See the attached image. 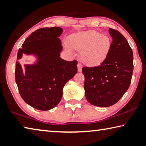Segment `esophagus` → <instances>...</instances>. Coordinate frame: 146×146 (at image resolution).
Wrapping results in <instances>:
<instances>
[{"mask_svg": "<svg viewBox=\"0 0 146 146\" xmlns=\"http://www.w3.org/2000/svg\"><path fill=\"white\" fill-rule=\"evenodd\" d=\"M78 72H81L82 71V65L81 64H78Z\"/></svg>", "mask_w": 146, "mask_h": 146, "instance_id": "1", "label": "esophagus"}]
</instances>
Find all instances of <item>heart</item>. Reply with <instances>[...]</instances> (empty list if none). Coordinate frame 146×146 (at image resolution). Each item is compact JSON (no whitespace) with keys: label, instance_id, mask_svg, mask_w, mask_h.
I'll return each instance as SVG.
<instances>
[{"label":"heart","instance_id":"b5f03b06","mask_svg":"<svg viewBox=\"0 0 146 146\" xmlns=\"http://www.w3.org/2000/svg\"><path fill=\"white\" fill-rule=\"evenodd\" d=\"M111 45L108 35L92 30L71 35L68 43H65V48L70 54H74V50L81 51L80 58L84 64L98 67L108 58Z\"/></svg>","mask_w":146,"mask_h":146}]
</instances>
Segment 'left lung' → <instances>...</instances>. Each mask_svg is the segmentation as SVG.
<instances>
[{"label":"left lung","instance_id":"left-lung-1","mask_svg":"<svg viewBox=\"0 0 146 146\" xmlns=\"http://www.w3.org/2000/svg\"><path fill=\"white\" fill-rule=\"evenodd\" d=\"M111 49L107 60L95 67H83L84 88L88 102L93 106L106 107L119 101L130 86L133 70L132 49L125 37L109 29Z\"/></svg>","mask_w":146,"mask_h":146}]
</instances>
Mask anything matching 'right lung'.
<instances>
[{
	"label": "right lung",
	"mask_w": 146,
	"mask_h": 146,
	"mask_svg": "<svg viewBox=\"0 0 146 146\" xmlns=\"http://www.w3.org/2000/svg\"><path fill=\"white\" fill-rule=\"evenodd\" d=\"M62 32L60 27L38 29L18 51L15 79L19 92L27 104L40 111L58 104L65 84L78 72L76 60L68 62L60 57L63 48L58 37ZM23 54L36 58L32 64H25L24 70L19 62Z\"/></svg>",
	"instance_id": "1"
}]
</instances>
